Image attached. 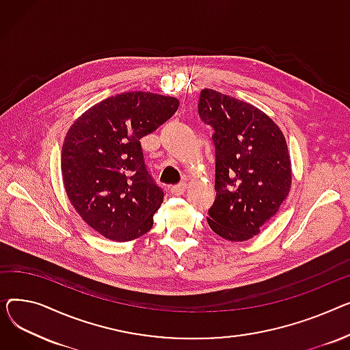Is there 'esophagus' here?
<instances>
[{
	"mask_svg": "<svg viewBox=\"0 0 350 350\" xmlns=\"http://www.w3.org/2000/svg\"><path fill=\"white\" fill-rule=\"evenodd\" d=\"M185 191H187V183L185 182H180L171 188L172 195H182V193H185Z\"/></svg>",
	"mask_w": 350,
	"mask_h": 350,
	"instance_id": "1",
	"label": "esophagus"
}]
</instances>
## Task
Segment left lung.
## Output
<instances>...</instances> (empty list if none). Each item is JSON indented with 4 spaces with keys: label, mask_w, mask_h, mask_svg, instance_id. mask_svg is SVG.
I'll use <instances>...</instances> for the list:
<instances>
[{
    "label": "left lung",
    "mask_w": 350,
    "mask_h": 350,
    "mask_svg": "<svg viewBox=\"0 0 350 350\" xmlns=\"http://www.w3.org/2000/svg\"><path fill=\"white\" fill-rule=\"evenodd\" d=\"M198 110L213 129L216 154V199L208 223L224 240L245 241L260 233L290 193L285 137L260 109L212 89L200 92Z\"/></svg>",
    "instance_id": "1"
}]
</instances>
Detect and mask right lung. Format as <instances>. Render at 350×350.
<instances>
[{"mask_svg":"<svg viewBox=\"0 0 350 350\" xmlns=\"http://www.w3.org/2000/svg\"><path fill=\"white\" fill-rule=\"evenodd\" d=\"M178 106L171 96L127 92L97 103L70 126L62 178L75 211L98 234L130 241L152 228L163 192L147 171L139 139Z\"/></svg>","mask_w":350,"mask_h":350,"instance_id":"1","label":"right lung"}]
</instances>
